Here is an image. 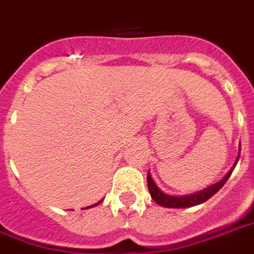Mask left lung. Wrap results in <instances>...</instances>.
<instances>
[{
	"instance_id": "8db88e82",
	"label": "left lung",
	"mask_w": 254,
	"mask_h": 254,
	"mask_svg": "<svg viewBox=\"0 0 254 254\" xmlns=\"http://www.w3.org/2000/svg\"><path fill=\"white\" fill-rule=\"evenodd\" d=\"M239 158L240 152L237 159H236V163L235 166H233V168H235L237 162H239ZM233 168H232V170L225 175V178L221 179L220 182L212 184V186H209L208 188H205V190H197V192H194V193L190 194H184V196H174V194H168L166 193V192L160 190V188L155 184V182L152 180V178H151L149 171L148 174H147V184H148V190L149 193H151V197L154 198V201L158 202L159 205H162V207L166 208H190L193 207V205H198V204H201V202L207 201L208 198H211L212 196H213V194L227 183V180L232 175Z\"/></svg>"
}]
</instances>
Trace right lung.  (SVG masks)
Returning a JSON list of instances; mask_svg holds the SVG:
<instances>
[{"label":"right lung","instance_id":"1","mask_svg":"<svg viewBox=\"0 0 254 254\" xmlns=\"http://www.w3.org/2000/svg\"><path fill=\"white\" fill-rule=\"evenodd\" d=\"M100 202V201H99ZM99 202H96V204H94V205H91V207H95V205H98V204H99ZM88 208H90V207H88Z\"/></svg>","mask_w":254,"mask_h":254}]
</instances>
